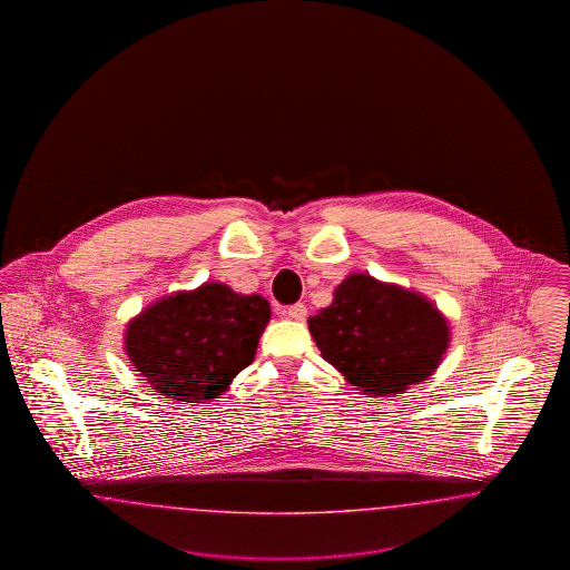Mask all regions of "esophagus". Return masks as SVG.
<instances>
[{"label": "esophagus", "mask_w": 570, "mask_h": 570, "mask_svg": "<svg viewBox=\"0 0 570 570\" xmlns=\"http://www.w3.org/2000/svg\"><path fill=\"white\" fill-rule=\"evenodd\" d=\"M286 316H288L291 321H295V323H303V321L307 318V307H305L303 303H295V305H291V307L286 309Z\"/></svg>", "instance_id": "esophagus-1"}]
</instances>
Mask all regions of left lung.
Here are the masks:
<instances>
[{
  "mask_svg": "<svg viewBox=\"0 0 570 570\" xmlns=\"http://www.w3.org/2000/svg\"><path fill=\"white\" fill-rule=\"evenodd\" d=\"M307 325L326 363L367 397H391L430 379L451 342L430 298L367 273H351Z\"/></svg>",
  "mask_w": 570,
  "mask_h": 570,
  "instance_id": "8db88e82",
  "label": "left lung"
}]
</instances>
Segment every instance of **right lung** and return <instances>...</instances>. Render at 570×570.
<instances>
[{
	"label": "right lung",
	"instance_id": "1",
	"mask_svg": "<svg viewBox=\"0 0 570 570\" xmlns=\"http://www.w3.org/2000/svg\"><path fill=\"white\" fill-rule=\"evenodd\" d=\"M269 318L267 298L205 282L145 307L126 326L124 351L156 393L205 404L254 361Z\"/></svg>",
	"mask_w": 570,
	"mask_h": 570
}]
</instances>
